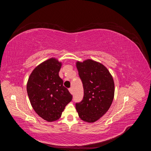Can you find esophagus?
<instances>
[{"label": "esophagus", "instance_id": "1", "mask_svg": "<svg viewBox=\"0 0 151 151\" xmlns=\"http://www.w3.org/2000/svg\"><path fill=\"white\" fill-rule=\"evenodd\" d=\"M68 91H69V92H70L72 94H73V89H72V88H70L68 89Z\"/></svg>", "mask_w": 151, "mask_h": 151}]
</instances>
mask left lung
Wrapping results in <instances>:
<instances>
[{"label": "left lung", "instance_id": "left-lung-1", "mask_svg": "<svg viewBox=\"0 0 151 151\" xmlns=\"http://www.w3.org/2000/svg\"><path fill=\"white\" fill-rule=\"evenodd\" d=\"M76 66L83 83L84 96L81 102L76 103V108L82 120L94 122L106 113L113 102V77L101 63L89 59L77 62Z\"/></svg>", "mask_w": 151, "mask_h": 151}]
</instances>
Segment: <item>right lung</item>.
I'll use <instances>...</instances> for the list:
<instances>
[{"label": "right lung", "instance_id": "add662e5", "mask_svg": "<svg viewBox=\"0 0 151 151\" xmlns=\"http://www.w3.org/2000/svg\"><path fill=\"white\" fill-rule=\"evenodd\" d=\"M62 63L50 58L36 67L27 83V93L32 107L38 115L48 122L60 118L72 95L63 86L58 76Z\"/></svg>", "mask_w": 151, "mask_h": 151}]
</instances>
